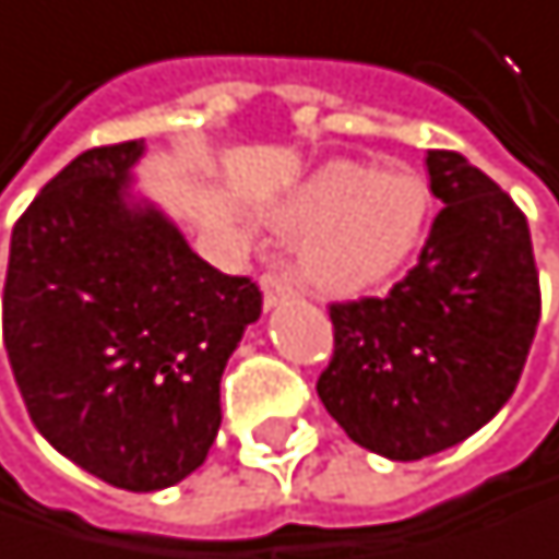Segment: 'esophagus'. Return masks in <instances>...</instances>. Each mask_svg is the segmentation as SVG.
Returning a JSON list of instances; mask_svg holds the SVG:
<instances>
[{
    "instance_id": "esophagus-1",
    "label": "esophagus",
    "mask_w": 559,
    "mask_h": 559,
    "mask_svg": "<svg viewBox=\"0 0 559 559\" xmlns=\"http://www.w3.org/2000/svg\"><path fill=\"white\" fill-rule=\"evenodd\" d=\"M261 292H264V308H274V305H282L285 298L298 295V282H295L292 271H267L261 277Z\"/></svg>"
}]
</instances>
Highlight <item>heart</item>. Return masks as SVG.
Segmentation results:
<instances>
[{
	"label": "heart",
	"mask_w": 559,
	"mask_h": 559,
	"mask_svg": "<svg viewBox=\"0 0 559 559\" xmlns=\"http://www.w3.org/2000/svg\"><path fill=\"white\" fill-rule=\"evenodd\" d=\"M432 211L429 183L413 170L335 160L314 170L274 211V227L311 234L305 271L329 292H365L419 248Z\"/></svg>",
	"instance_id": "obj_1"
}]
</instances>
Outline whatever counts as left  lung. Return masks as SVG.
I'll return each instance as SVG.
<instances>
[{
  "mask_svg": "<svg viewBox=\"0 0 559 559\" xmlns=\"http://www.w3.org/2000/svg\"><path fill=\"white\" fill-rule=\"evenodd\" d=\"M445 204L419 264L385 298L329 308L335 352L318 399L352 442L413 463L469 439L513 395L540 321L523 211L456 150H429Z\"/></svg>",
  "mask_w": 559,
  "mask_h": 559,
  "instance_id": "1",
  "label": "left lung"
}]
</instances>
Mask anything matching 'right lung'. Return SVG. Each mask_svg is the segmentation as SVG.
<instances>
[{
  "mask_svg": "<svg viewBox=\"0 0 559 559\" xmlns=\"http://www.w3.org/2000/svg\"><path fill=\"white\" fill-rule=\"evenodd\" d=\"M140 157L143 140L86 150L15 221L2 338L56 453L117 489L154 492L207 460L224 365L261 292L130 194Z\"/></svg>",
  "mask_w": 559,
  "mask_h": 559,
  "instance_id": "1",
  "label": "right lung"
}]
</instances>
